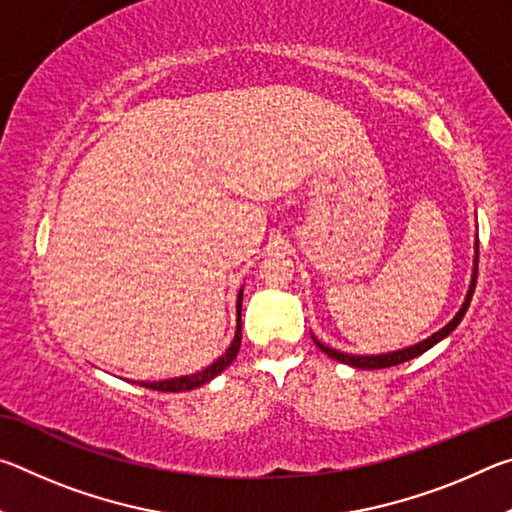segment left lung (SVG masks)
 <instances>
[{
  "label": "left lung",
  "instance_id": "1",
  "mask_svg": "<svg viewBox=\"0 0 512 512\" xmlns=\"http://www.w3.org/2000/svg\"><path fill=\"white\" fill-rule=\"evenodd\" d=\"M476 273H479V244H476V257H474V275H472V284H470V291H467V298L463 302V307L458 314L454 316L452 323H447L440 332H436L433 336H429L427 341H422L418 345H413V348H406V350H400V352H391V354H377V357H354V354H343L339 350H332L327 348V345H323L320 341L314 339V343L318 345L320 350H323L327 357H332L336 361L341 363H348V366H354V368H366V370H379V368H391V366H400V363L404 361H411L415 357H420L422 352H427L429 348H433L438 341H443L445 336H449L456 329V325L461 323L467 307H470V300H472V293H474V287H476Z\"/></svg>",
  "mask_w": 512,
  "mask_h": 512
}]
</instances>
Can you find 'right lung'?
I'll return each instance as SVG.
<instances>
[{
  "instance_id": "obj_1",
  "label": "right lung",
  "mask_w": 512,
  "mask_h": 512,
  "mask_svg": "<svg viewBox=\"0 0 512 512\" xmlns=\"http://www.w3.org/2000/svg\"><path fill=\"white\" fill-rule=\"evenodd\" d=\"M241 296H244V291H239V298H237V332H235V341L230 343V348L225 350L223 357L216 359L212 366L205 368L203 372H196V375L178 377V379H164V381H142V386L144 388H151V391L180 393V391H192V388L203 386L205 381H210L216 375H221V372L228 368L232 361L237 359V352H239V345H241Z\"/></svg>"
}]
</instances>
